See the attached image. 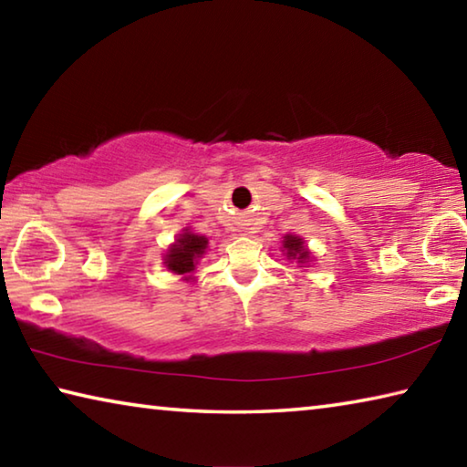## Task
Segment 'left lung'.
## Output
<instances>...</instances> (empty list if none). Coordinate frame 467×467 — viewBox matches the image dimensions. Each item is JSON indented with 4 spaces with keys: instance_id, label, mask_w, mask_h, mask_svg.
<instances>
[{
    "instance_id": "1",
    "label": "left lung",
    "mask_w": 467,
    "mask_h": 467,
    "mask_svg": "<svg viewBox=\"0 0 467 467\" xmlns=\"http://www.w3.org/2000/svg\"><path fill=\"white\" fill-rule=\"evenodd\" d=\"M284 249L288 251V257L298 259V264H305L306 257H309V251L305 249V244L298 236H292V234L284 236Z\"/></svg>"
}]
</instances>
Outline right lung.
Listing matches in <instances>:
<instances>
[{"label": "right lung", "instance_id": "obj_1", "mask_svg": "<svg viewBox=\"0 0 467 467\" xmlns=\"http://www.w3.org/2000/svg\"><path fill=\"white\" fill-rule=\"evenodd\" d=\"M208 239L193 233L181 234L177 243L169 249L167 265L175 274H192L195 270V259L203 255Z\"/></svg>", "mask_w": 467, "mask_h": 467}]
</instances>
